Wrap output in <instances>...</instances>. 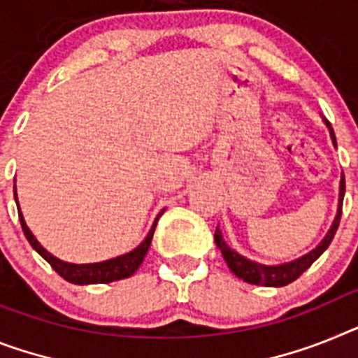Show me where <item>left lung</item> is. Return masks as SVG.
Returning <instances> with one entry per match:
<instances>
[{
    "label": "left lung",
    "instance_id": "obj_1",
    "mask_svg": "<svg viewBox=\"0 0 358 358\" xmlns=\"http://www.w3.org/2000/svg\"><path fill=\"white\" fill-rule=\"evenodd\" d=\"M324 123H326L327 131H329V138H331L333 147H337V138H335V133H333L331 123L324 118ZM344 191H346V182H344V173L341 174V185H338V206H337V215L333 218L331 227L327 229L326 236L320 240V244L315 249H311L309 253L302 255V257L291 260V262L284 264H275V266H267V264H260L257 260H251V258L240 255L238 251L231 249L229 244L225 242L224 235H222L220 227H216L215 231V242L218 245V249L224 255L225 262L229 266V269L235 273L238 278H242L248 284H255V286H266V287H282L291 284L293 280H296L302 273L308 269L311 264L317 260L320 255L327 249V245L331 244L333 236L338 229V222H341L342 215V200H344Z\"/></svg>",
    "mask_w": 358,
    "mask_h": 358
}]
</instances>
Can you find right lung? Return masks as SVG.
<instances>
[{"label": "right lung", "instance_id": "add662e5", "mask_svg": "<svg viewBox=\"0 0 358 358\" xmlns=\"http://www.w3.org/2000/svg\"><path fill=\"white\" fill-rule=\"evenodd\" d=\"M14 182H16V180H14ZM14 198H16L17 213H20L21 229L25 233L27 240H29V244L32 245V249H34L36 253H40L59 276H63V278L67 282H71V284H78V286H87V284H109V282L122 280V278H129L131 275H134L138 267L142 266L147 251H149V245H151L152 235H155L156 229V222H158L160 215L164 213L162 211L160 215L156 216L155 224H152V227L149 229V233H147V236L143 238V242L138 245V248H134L133 251L120 255V257L109 258V260H103V262L72 264L65 262V260H59L58 257H54L52 253H49V251L36 240V236L32 235V231L29 229V225H27L25 218H23V213H21L20 209L16 185H14Z\"/></svg>", "mask_w": 358, "mask_h": 358}]
</instances>
